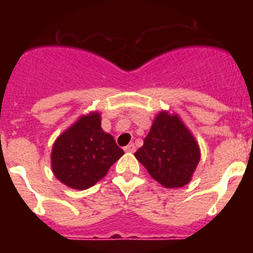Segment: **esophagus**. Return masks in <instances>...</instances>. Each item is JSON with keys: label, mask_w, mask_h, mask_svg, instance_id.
<instances>
[{"label": "esophagus", "mask_w": 253, "mask_h": 253, "mask_svg": "<svg viewBox=\"0 0 253 253\" xmlns=\"http://www.w3.org/2000/svg\"><path fill=\"white\" fill-rule=\"evenodd\" d=\"M124 151L128 152V153H134V152H135V144H134V143H130V144H128V146L125 147Z\"/></svg>", "instance_id": "esophagus-1"}]
</instances>
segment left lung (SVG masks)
<instances>
[{
    "instance_id": "1",
    "label": "left lung",
    "mask_w": 253,
    "mask_h": 253,
    "mask_svg": "<svg viewBox=\"0 0 253 253\" xmlns=\"http://www.w3.org/2000/svg\"><path fill=\"white\" fill-rule=\"evenodd\" d=\"M134 156L162 186L175 189L191 181L200 161V148L178 115L161 111Z\"/></svg>"
}]
</instances>
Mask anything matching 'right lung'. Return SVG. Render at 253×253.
Masks as SVG:
<instances>
[{"mask_svg":"<svg viewBox=\"0 0 253 253\" xmlns=\"http://www.w3.org/2000/svg\"><path fill=\"white\" fill-rule=\"evenodd\" d=\"M123 154L113 135L102 130L100 113H90L55 139L51 171L66 186L86 190L105 177Z\"/></svg>","mask_w":253,"mask_h":253,"instance_id":"obj_1","label":"right lung"}]
</instances>
